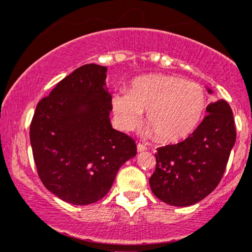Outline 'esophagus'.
Returning a JSON list of instances; mask_svg holds the SVG:
<instances>
[{"instance_id":"obj_1","label":"esophagus","mask_w":252,"mask_h":252,"mask_svg":"<svg viewBox=\"0 0 252 252\" xmlns=\"http://www.w3.org/2000/svg\"><path fill=\"white\" fill-rule=\"evenodd\" d=\"M144 150H147V147L143 146V144L141 143H137V152H144Z\"/></svg>"}]
</instances>
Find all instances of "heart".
Segmentation results:
<instances>
[{
	"label": "heart",
	"mask_w": 252,
	"mask_h": 252,
	"mask_svg": "<svg viewBox=\"0 0 252 252\" xmlns=\"http://www.w3.org/2000/svg\"><path fill=\"white\" fill-rule=\"evenodd\" d=\"M121 128H135L147 111L149 131L163 142H175L194 131L200 123L206 94L201 85L180 77L152 74L134 80L129 92H118L112 99Z\"/></svg>",
	"instance_id": "b5f03b06"
}]
</instances>
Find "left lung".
I'll return each instance as SVG.
<instances>
[{"mask_svg": "<svg viewBox=\"0 0 252 252\" xmlns=\"http://www.w3.org/2000/svg\"><path fill=\"white\" fill-rule=\"evenodd\" d=\"M206 111L209 115L186 140L158 148L149 185L156 198L166 204H196L221 180L236 142L235 120L224 99L211 103Z\"/></svg>", "mask_w": 252, "mask_h": 252, "instance_id": "8db88e82", "label": "left lung"}]
</instances>
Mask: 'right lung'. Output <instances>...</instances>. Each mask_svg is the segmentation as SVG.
<instances>
[{"mask_svg": "<svg viewBox=\"0 0 252 252\" xmlns=\"http://www.w3.org/2000/svg\"><path fill=\"white\" fill-rule=\"evenodd\" d=\"M106 67L88 63L37 103L31 144L45 187L73 205L94 204L111 189L121 166L136 155L134 138L112 129Z\"/></svg>", "mask_w": 252, "mask_h": 252, "instance_id": "1", "label": "right lung"}]
</instances>
